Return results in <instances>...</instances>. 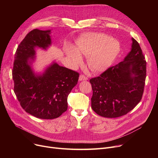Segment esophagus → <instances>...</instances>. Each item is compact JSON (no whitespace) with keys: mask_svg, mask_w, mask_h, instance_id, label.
Wrapping results in <instances>:
<instances>
[{"mask_svg":"<svg viewBox=\"0 0 158 158\" xmlns=\"http://www.w3.org/2000/svg\"><path fill=\"white\" fill-rule=\"evenodd\" d=\"M88 80V78L86 77H85L84 75H81L79 77V81H86Z\"/></svg>","mask_w":158,"mask_h":158,"instance_id":"34e87169","label":"esophagus"}]
</instances>
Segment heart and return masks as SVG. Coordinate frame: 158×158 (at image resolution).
Returning <instances> with one entry per match:
<instances>
[{
	"label": "heart",
	"instance_id": "heart-1",
	"mask_svg": "<svg viewBox=\"0 0 158 158\" xmlns=\"http://www.w3.org/2000/svg\"><path fill=\"white\" fill-rule=\"evenodd\" d=\"M120 51V43L111 36L101 33H89L76 41V48H66L65 54L72 66H77L81 62V54L88 56L89 68L98 73L110 67Z\"/></svg>",
	"mask_w": 158,
	"mask_h": 158
}]
</instances>
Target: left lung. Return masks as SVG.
<instances>
[{"label": "left lung", "instance_id": "1", "mask_svg": "<svg viewBox=\"0 0 158 158\" xmlns=\"http://www.w3.org/2000/svg\"><path fill=\"white\" fill-rule=\"evenodd\" d=\"M131 40V51L123 61L89 81L93 89L92 108L101 117L117 118L126 114L142 99L147 63L139 44Z\"/></svg>", "mask_w": 158, "mask_h": 158}]
</instances>
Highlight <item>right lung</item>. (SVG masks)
Masks as SVG:
<instances>
[{
  "instance_id": "add662e5",
  "label": "right lung",
  "mask_w": 158,
  "mask_h": 158,
  "mask_svg": "<svg viewBox=\"0 0 158 158\" xmlns=\"http://www.w3.org/2000/svg\"><path fill=\"white\" fill-rule=\"evenodd\" d=\"M51 30L33 29L16 49L12 71L14 92L22 108L41 119L59 117L68 107L67 98L76 86L79 73L53 61L42 73L32 68L36 48L52 44Z\"/></svg>"
}]
</instances>
